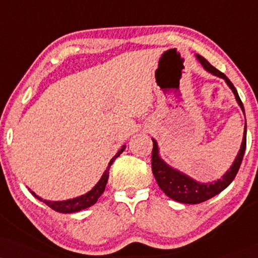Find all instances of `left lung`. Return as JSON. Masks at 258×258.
Masks as SVG:
<instances>
[{"mask_svg": "<svg viewBox=\"0 0 258 258\" xmlns=\"http://www.w3.org/2000/svg\"><path fill=\"white\" fill-rule=\"evenodd\" d=\"M196 57L197 60L201 62L202 66L204 67V70L208 71L209 73L214 74V76L225 79V82L227 83V85L231 88L232 91H233L238 104L240 105L241 110H243V113L245 114L243 102H241L237 90H235L233 84L231 83V80H229L222 72H220L219 70H216L215 67L212 66V64H210L203 56L196 55ZM153 143L154 148L153 154H151V169H153V174L155 176V179H156L161 190H162L169 198H172V200H174L176 202H180V203L198 204L202 203V202L210 200V198L214 196H216V195L225 190V188L233 181L239 168H240L241 161H243L245 153V148H246V122H245L244 127V136L243 142H241L240 145V150H239L233 164H232L231 168L222 175L221 179L216 180V181L214 182H207V184L203 182V184H202V182L196 181V180L190 178V176L184 174V173L172 168V167L168 166V164L160 157L157 142L153 139Z\"/></svg>", "mask_w": 258, "mask_h": 258, "instance_id": "8db88e82", "label": "left lung"}]
</instances>
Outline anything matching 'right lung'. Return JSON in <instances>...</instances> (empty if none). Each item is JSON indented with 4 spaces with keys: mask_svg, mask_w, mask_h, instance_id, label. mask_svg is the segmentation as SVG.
<instances>
[{
    "mask_svg": "<svg viewBox=\"0 0 258 258\" xmlns=\"http://www.w3.org/2000/svg\"><path fill=\"white\" fill-rule=\"evenodd\" d=\"M126 145H123L122 148L120 149L119 151H117L115 156L113 157V159L110 160L109 164H108L107 169H105V172L103 173V175H102V178L99 179V181L97 182L94 186V188H92L91 191H89L88 194L83 195V196H79L77 198H73V200H67V201H58V202H52V201H46V200H42V198L37 196L33 191H31L30 188V192L31 194L35 196L37 200L44 202L48 207H50L52 210H55V212H58V213H63V214H71V213H76V212H80V210L83 209H86V208L94 206V204L97 202V200L101 196L102 194H103L104 190H105V185H107V181H108V178H109V168L111 166V163L115 161L117 157L120 156V154L122 153L123 150H125Z\"/></svg>",
    "mask_w": 258,
    "mask_h": 258,
    "instance_id": "obj_1",
    "label": "right lung"
}]
</instances>
